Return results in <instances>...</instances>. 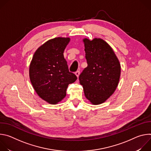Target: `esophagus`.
Here are the masks:
<instances>
[{
  "instance_id": "obj_1",
  "label": "esophagus",
  "mask_w": 151,
  "mask_h": 151,
  "mask_svg": "<svg viewBox=\"0 0 151 151\" xmlns=\"http://www.w3.org/2000/svg\"><path fill=\"white\" fill-rule=\"evenodd\" d=\"M79 74H80V71H79V70H77V71L75 72V75L77 76V77H78V78L79 77Z\"/></svg>"
}]
</instances>
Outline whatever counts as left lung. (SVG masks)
Returning <instances> with one entry per match:
<instances>
[{
    "label": "left lung",
    "instance_id": "obj_1",
    "mask_svg": "<svg viewBox=\"0 0 151 151\" xmlns=\"http://www.w3.org/2000/svg\"><path fill=\"white\" fill-rule=\"evenodd\" d=\"M88 66L79 76L85 96L93 104L104 102L116 90L121 66L112 48L101 39H84Z\"/></svg>",
    "mask_w": 151,
    "mask_h": 151
}]
</instances>
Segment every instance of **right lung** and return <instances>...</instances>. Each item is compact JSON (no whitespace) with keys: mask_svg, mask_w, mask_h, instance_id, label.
Masks as SVG:
<instances>
[{"mask_svg":"<svg viewBox=\"0 0 151 151\" xmlns=\"http://www.w3.org/2000/svg\"><path fill=\"white\" fill-rule=\"evenodd\" d=\"M69 37H56L40 46L35 52L29 68L33 87L39 96L50 104H57L66 95L69 84L77 76L69 70L63 52Z\"/></svg>","mask_w":151,"mask_h":151,"instance_id":"right-lung-1","label":"right lung"}]
</instances>
